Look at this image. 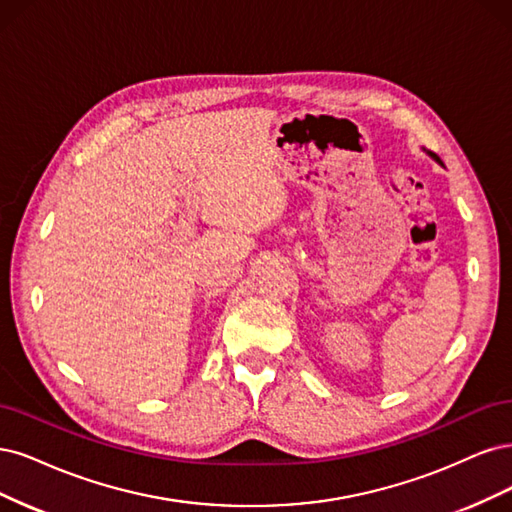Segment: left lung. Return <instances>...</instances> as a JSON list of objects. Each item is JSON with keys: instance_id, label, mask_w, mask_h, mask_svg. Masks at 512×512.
<instances>
[{"instance_id": "1", "label": "left lung", "mask_w": 512, "mask_h": 512, "mask_svg": "<svg viewBox=\"0 0 512 512\" xmlns=\"http://www.w3.org/2000/svg\"><path fill=\"white\" fill-rule=\"evenodd\" d=\"M430 155H432V157H434V159L440 163V157H438V155H434V153H430Z\"/></svg>"}]
</instances>
